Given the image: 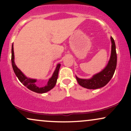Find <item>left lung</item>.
<instances>
[{
	"mask_svg": "<svg viewBox=\"0 0 131 131\" xmlns=\"http://www.w3.org/2000/svg\"><path fill=\"white\" fill-rule=\"evenodd\" d=\"M111 41H112L111 56L106 67L100 73L94 75L91 79H80L76 76L78 84L81 86L89 89H97L105 86L111 80L115 73L117 64V55L116 52L115 42L112 37H111Z\"/></svg>",
	"mask_w": 131,
	"mask_h": 131,
	"instance_id": "left-lung-1",
	"label": "left lung"
}]
</instances>
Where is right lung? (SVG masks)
Masks as SVG:
<instances>
[{
	"mask_svg": "<svg viewBox=\"0 0 131 131\" xmlns=\"http://www.w3.org/2000/svg\"><path fill=\"white\" fill-rule=\"evenodd\" d=\"M15 56H14V51H13V44L12 46V64L13 70L14 71V73H15L16 76L18 78V79L27 88L29 89V90L33 92H35L39 94H42V93H46L47 92L50 91L52 89L57 83V79H58V71H59L60 67V64H58L57 65L56 69L55 71L53 72V75L49 79L47 85L43 87H39L36 84L37 80L35 79H31V78H27L23 73L21 71V70L16 67L15 63Z\"/></svg>",
	"mask_w": 131,
	"mask_h": 131,
	"instance_id": "add662e5",
	"label": "right lung"
}]
</instances>
